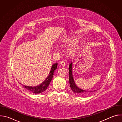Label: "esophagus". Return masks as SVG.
<instances>
[{
  "instance_id": "obj_1",
  "label": "esophagus",
  "mask_w": 122,
  "mask_h": 122,
  "mask_svg": "<svg viewBox=\"0 0 122 122\" xmlns=\"http://www.w3.org/2000/svg\"><path fill=\"white\" fill-rule=\"evenodd\" d=\"M60 64L62 66H65V65H66V63H65V62L64 61H61V62H60Z\"/></svg>"
}]
</instances>
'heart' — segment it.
I'll return each mask as SVG.
<instances>
[{
    "label": "heart",
    "instance_id": "heart-1",
    "mask_svg": "<svg viewBox=\"0 0 122 122\" xmlns=\"http://www.w3.org/2000/svg\"><path fill=\"white\" fill-rule=\"evenodd\" d=\"M79 39L77 37L67 38L63 39L60 45L63 47L70 46L67 48L66 52L67 54L70 56H73L75 55L79 47V44L77 43Z\"/></svg>",
    "mask_w": 122,
    "mask_h": 122
}]
</instances>
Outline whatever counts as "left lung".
I'll return each instance as SVG.
<instances>
[{
    "label": "left lung",
    "instance_id": "1",
    "mask_svg": "<svg viewBox=\"0 0 122 122\" xmlns=\"http://www.w3.org/2000/svg\"><path fill=\"white\" fill-rule=\"evenodd\" d=\"M72 62H71L69 65V84H70L71 88L72 91L77 94V95L81 96H86L90 94L93 92H95L97 91V90H95L94 91H86L84 90H83L80 88H79V87H78L74 81V78L73 76L72 75Z\"/></svg>",
    "mask_w": 122,
    "mask_h": 122
}]
</instances>
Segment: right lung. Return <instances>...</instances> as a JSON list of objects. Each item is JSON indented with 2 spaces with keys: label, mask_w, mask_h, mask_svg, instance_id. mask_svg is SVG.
I'll list each match as a JSON object with an SVG mask.
<instances>
[{
  "label": "right lung",
  "mask_w": 122,
  "mask_h": 122,
  "mask_svg": "<svg viewBox=\"0 0 122 122\" xmlns=\"http://www.w3.org/2000/svg\"><path fill=\"white\" fill-rule=\"evenodd\" d=\"M57 68V63H55L52 65L51 71L49 73V75L46 78L43 82H42L41 84L36 86H28L25 85H23L24 87L28 90L29 92L34 93V94H40L42 92L45 91L48 87L49 86L50 82L51 81L52 78L53 77L55 71Z\"/></svg>",
  "instance_id": "add662e5"
}]
</instances>
